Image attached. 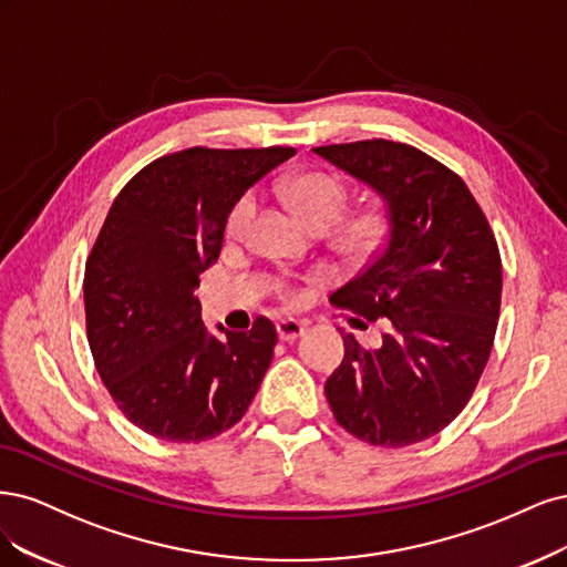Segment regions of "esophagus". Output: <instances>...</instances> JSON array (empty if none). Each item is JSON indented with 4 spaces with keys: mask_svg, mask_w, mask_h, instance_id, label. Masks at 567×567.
Wrapping results in <instances>:
<instances>
[{
    "mask_svg": "<svg viewBox=\"0 0 567 567\" xmlns=\"http://www.w3.org/2000/svg\"><path fill=\"white\" fill-rule=\"evenodd\" d=\"M276 330H278V337H280V341H295L297 337H301L303 334V322H299V320H280L278 324H276Z\"/></svg>",
    "mask_w": 567,
    "mask_h": 567,
    "instance_id": "34e87169",
    "label": "esophagus"
}]
</instances>
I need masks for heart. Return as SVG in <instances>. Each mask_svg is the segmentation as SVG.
<instances>
[{
  "instance_id": "obj_1",
  "label": "heart",
  "mask_w": 567,
  "mask_h": 567,
  "mask_svg": "<svg viewBox=\"0 0 567 567\" xmlns=\"http://www.w3.org/2000/svg\"><path fill=\"white\" fill-rule=\"evenodd\" d=\"M280 193L289 209L295 212L301 224L313 233L330 230L349 205V190L339 178L322 172H303L282 181ZM259 212V195L254 190L243 193L235 199L226 216L228 240H245L251 230L254 218ZM386 230V216L381 209L368 207L360 209L334 230V247L346 257H364L370 254ZM278 297L285 303H297L301 299V289L291 282H276Z\"/></svg>"
}]
</instances>
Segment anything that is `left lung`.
Segmentation results:
<instances>
[{
	"label": "left lung",
	"mask_w": 567,
	"mask_h": 567,
	"mask_svg": "<svg viewBox=\"0 0 567 567\" xmlns=\"http://www.w3.org/2000/svg\"><path fill=\"white\" fill-rule=\"evenodd\" d=\"M386 199L377 257L330 297L362 327L389 332L377 349L343 334L324 381L337 424L377 447L441 433L478 386L502 303V257L460 174L414 145L372 138L313 148Z\"/></svg>",
	"instance_id": "obj_1"
}]
</instances>
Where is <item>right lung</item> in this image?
I'll return each instance as SVG.
<instances>
[{"label":"right lung","instance_id":"1","mask_svg":"<svg viewBox=\"0 0 567 567\" xmlns=\"http://www.w3.org/2000/svg\"><path fill=\"white\" fill-rule=\"evenodd\" d=\"M295 148H205L162 155L126 184L84 268L86 339L117 410L167 443L233 429L278 343L259 316L249 332L212 337L195 287L224 247L233 203Z\"/></svg>","mask_w":567,"mask_h":567}]
</instances>
